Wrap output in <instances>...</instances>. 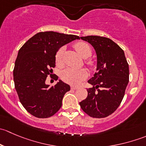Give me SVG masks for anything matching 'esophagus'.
<instances>
[{
    "mask_svg": "<svg viewBox=\"0 0 146 146\" xmlns=\"http://www.w3.org/2000/svg\"><path fill=\"white\" fill-rule=\"evenodd\" d=\"M70 88H71L72 90H77V89H78L79 87H78V86H73V85H72V86L70 87Z\"/></svg>",
    "mask_w": 146,
    "mask_h": 146,
    "instance_id": "34e87169",
    "label": "esophagus"
}]
</instances>
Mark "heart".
I'll return each instance as SVG.
<instances>
[{
  "label": "heart",
  "mask_w": 146,
  "mask_h": 146,
  "mask_svg": "<svg viewBox=\"0 0 146 146\" xmlns=\"http://www.w3.org/2000/svg\"><path fill=\"white\" fill-rule=\"evenodd\" d=\"M75 48L84 58L89 57L92 54V47L89 44L84 42H79L75 44ZM66 48L62 46L58 50L56 54V63L58 66H61L64 61V54ZM86 64L91 68H94L95 64L92 60H88ZM88 71L85 68L75 69L72 68H67L61 73V78L65 82L71 85H78L82 80L88 77Z\"/></svg>",
  "instance_id": "b5f03b06"
}]
</instances>
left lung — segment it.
Returning a JSON list of instances; mask_svg holds the SVG:
<instances>
[{
    "mask_svg": "<svg viewBox=\"0 0 146 146\" xmlns=\"http://www.w3.org/2000/svg\"><path fill=\"white\" fill-rule=\"evenodd\" d=\"M95 48L96 72L88 80V97L80 102V107L93 118H104L120 105L129 83V68L124 52L111 39L100 36H82Z\"/></svg>",
    "mask_w": 146,
    "mask_h": 146,
    "instance_id": "obj_1",
    "label": "left lung"
}]
</instances>
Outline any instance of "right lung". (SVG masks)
I'll use <instances>...</instances> for the list:
<instances>
[{
    "mask_svg": "<svg viewBox=\"0 0 146 146\" xmlns=\"http://www.w3.org/2000/svg\"><path fill=\"white\" fill-rule=\"evenodd\" d=\"M76 39L80 37L51 31L39 32L19 50L13 70L15 88L21 104L35 117L48 118L61 107L70 85L58 80L54 86L49 87L46 79L48 75L52 76L51 68L55 67L58 50Z\"/></svg>",
    "mask_w": 146,
    "mask_h": 146,
    "instance_id": "obj_1",
    "label": "right lung"
}]
</instances>
